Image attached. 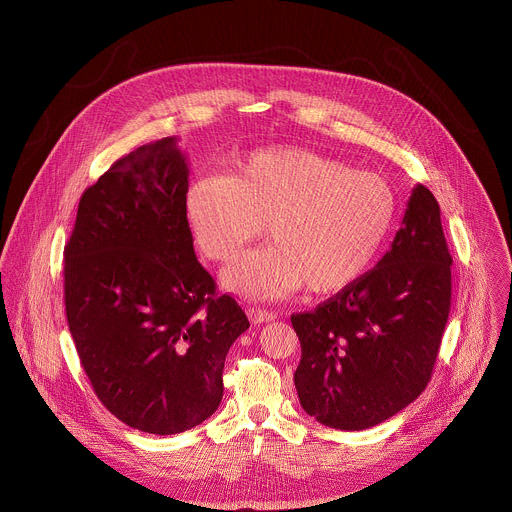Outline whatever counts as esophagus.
Instances as JSON below:
<instances>
[{"label":"esophagus","instance_id":"obj_1","mask_svg":"<svg viewBox=\"0 0 512 512\" xmlns=\"http://www.w3.org/2000/svg\"><path fill=\"white\" fill-rule=\"evenodd\" d=\"M248 317L254 325H260V323H268V321H274L276 319V313L268 311V309H262V307H250L248 309Z\"/></svg>","mask_w":512,"mask_h":512}]
</instances>
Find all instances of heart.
Segmentation results:
<instances>
[{
    "instance_id": "1",
    "label": "heart",
    "mask_w": 512,
    "mask_h": 512,
    "mask_svg": "<svg viewBox=\"0 0 512 512\" xmlns=\"http://www.w3.org/2000/svg\"><path fill=\"white\" fill-rule=\"evenodd\" d=\"M201 252L234 262L268 224L270 246L224 272L228 290L276 299L299 290L335 293L353 286L378 256L396 219V195L376 173L303 147L256 149L234 175H203L183 197Z\"/></svg>"
}]
</instances>
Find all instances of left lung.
Masks as SVG:
<instances>
[{"label":"left lung","instance_id":"left-lung-1","mask_svg":"<svg viewBox=\"0 0 512 512\" xmlns=\"http://www.w3.org/2000/svg\"><path fill=\"white\" fill-rule=\"evenodd\" d=\"M449 305L451 254L438 201L416 185L382 260L315 311L292 315L301 408L345 432L404 410L432 378Z\"/></svg>","mask_w":512,"mask_h":512}]
</instances>
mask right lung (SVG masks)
<instances>
[{
  "label": "right lung",
  "instance_id": "1",
  "mask_svg": "<svg viewBox=\"0 0 512 512\" xmlns=\"http://www.w3.org/2000/svg\"><path fill=\"white\" fill-rule=\"evenodd\" d=\"M187 157L163 138L118 159L78 203L65 246L67 321L100 402L171 436L215 414L230 345L250 327L197 262Z\"/></svg>",
  "mask_w": 512,
  "mask_h": 512
}]
</instances>
